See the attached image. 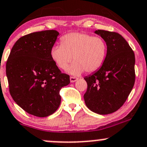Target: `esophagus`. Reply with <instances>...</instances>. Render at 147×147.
<instances>
[{
  "label": "esophagus",
  "mask_w": 147,
  "mask_h": 147,
  "mask_svg": "<svg viewBox=\"0 0 147 147\" xmlns=\"http://www.w3.org/2000/svg\"><path fill=\"white\" fill-rule=\"evenodd\" d=\"M69 80H70L71 82H76L78 79L77 78H75V77H70Z\"/></svg>",
  "instance_id": "obj_1"
}]
</instances>
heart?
Masks as SVG:
<instances>
[{
	"label": "heart",
	"mask_w": 147,
	"mask_h": 147,
	"mask_svg": "<svg viewBox=\"0 0 147 147\" xmlns=\"http://www.w3.org/2000/svg\"><path fill=\"white\" fill-rule=\"evenodd\" d=\"M61 45L52 47L51 55L59 68L65 69L72 61L68 71L79 75L96 71L103 65L107 52V45L103 38L80 32H72L61 38Z\"/></svg>",
	"instance_id": "heart-1"
}]
</instances>
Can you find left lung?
Instances as JSON below:
<instances>
[{
  "label": "left lung",
  "mask_w": 147,
  "mask_h": 147,
  "mask_svg": "<svg viewBox=\"0 0 147 147\" xmlns=\"http://www.w3.org/2000/svg\"><path fill=\"white\" fill-rule=\"evenodd\" d=\"M106 41L107 53L99 69L84 79L87 89L84 95L89 109L100 115L118 111L126 101L135 81L134 51L116 32H94Z\"/></svg>",
  "instance_id": "8db88e82"
}]
</instances>
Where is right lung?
Instances as JSON below:
<instances>
[{
	"label": "right lung",
	"mask_w": 147,
	"mask_h": 147,
	"mask_svg": "<svg viewBox=\"0 0 147 147\" xmlns=\"http://www.w3.org/2000/svg\"><path fill=\"white\" fill-rule=\"evenodd\" d=\"M58 35L55 30H46L23 36L14 44L6 63L12 98L34 116L53 114L61 104L60 90L70 82L51 55Z\"/></svg>",
	"instance_id": "add662e5"
}]
</instances>
